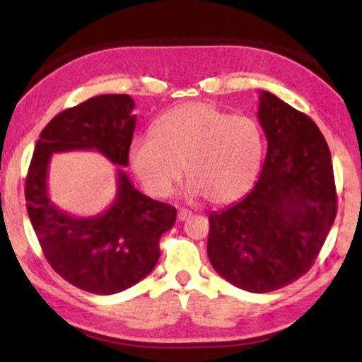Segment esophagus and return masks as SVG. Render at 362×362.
<instances>
[{
  "mask_svg": "<svg viewBox=\"0 0 362 362\" xmlns=\"http://www.w3.org/2000/svg\"><path fill=\"white\" fill-rule=\"evenodd\" d=\"M189 217H192V211L183 209V207H182V209H179V212H177V218L182 220V222H183V220L189 218Z\"/></svg>",
  "mask_w": 362,
  "mask_h": 362,
  "instance_id": "1",
  "label": "esophagus"
}]
</instances>
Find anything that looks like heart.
<instances>
[{
    "mask_svg": "<svg viewBox=\"0 0 362 362\" xmlns=\"http://www.w3.org/2000/svg\"><path fill=\"white\" fill-rule=\"evenodd\" d=\"M151 136L132 140L129 163L145 192L166 198L182 180L189 194L228 204L252 187L263 158V134L249 116H231L206 102L168 110Z\"/></svg>",
    "mask_w": 362,
    "mask_h": 362,
    "instance_id": "b5f03b06",
    "label": "heart"
}]
</instances>
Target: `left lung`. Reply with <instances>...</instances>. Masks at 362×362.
Returning <instances> with one entry per match:
<instances>
[{
	"instance_id": "1",
	"label": "left lung",
	"mask_w": 362,
	"mask_h": 362,
	"mask_svg": "<svg viewBox=\"0 0 362 362\" xmlns=\"http://www.w3.org/2000/svg\"><path fill=\"white\" fill-rule=\"evenodd\" d=\"M268 150L250 193L209 216L207 255L233 286L265 293L313 265L337 216L332 158L315 121L262 90Z\"/></svg>"
}]
</instances>
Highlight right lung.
I'll return each mask as SVG.
<instances>
[{
    "label": "right lung",
    "instance_id": "add662e5",
    "mask_svg": "<svg viewBox=\"0 0 362 362\" xmlns=\"http://www.w3.org/2000/svg\"><path fill=\"white\" fill-rule=\"evenodd\" d=\"M131 95L105 94L64 110L35 145L25 180L30 222L49 265L78 289L112 296L137 284L159 259L161 235L175 223V207L134 188L119 168L129 163L137 116ZM95 149L117 170L112 206L94 218H75L50 203L47 169L52 152Z\"/></svg>",
    "mask_w": 362,
    "mask_h": 362
}]
</instances>
